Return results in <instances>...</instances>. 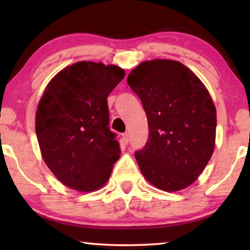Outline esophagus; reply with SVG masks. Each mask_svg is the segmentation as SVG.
<instances>
[{
	"instance_id": "1",
	"label": "esophagus",
	"mask_w": 250,
	"mask_h": 250,
	"mask_svg": "<svg viewBox=\"0 0 250 250\" xmlns=\"http://www.w3.org/2000/svg\"><path fill=\"white\" fill-rule=\"evenodd\" d=\"M122 142H124V145H128L129 143V134L128 133L122 134Z\"/></svg>"
}]
</instances>
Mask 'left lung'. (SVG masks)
Returning <instances> with one entry per match:
<instances>
[{
  "mask_svg": "<svg viewBox=\"0 0 250 250\" xmlns=\"http://www.w3.org/2000/svg\"><path fill=\"white\" fill-rule=\"evenodd\" d=\"M126 82L149 125L146 146L134 153L143 176L162 191L188 188L215 147L216 109L208 91L192 70L170 59L141 62Z\"/></svg>",
  "mask_w": 250,
  "mask_h": 250,
  "instance_id": "left-lung-1",
  "label": "left lung"
}]
</instances>
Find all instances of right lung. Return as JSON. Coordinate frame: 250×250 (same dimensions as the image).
I'll return each mask as SVG.
<instances>
[{
    "label": "right lung",
    "mask_w": 250,
    "mask_h": 250,
    "mask_svg": "<svg viewBox=\"0 0 250 250\" xmlns=\"http://www.w3.org/2000/svg\"><path fill=\"white\" fill-rule=\"evenodd\" d=\"M124 77L118 66L79 62L59 71L40 100L35 129L42 155L70 188H100L119 159L117 134L109 129L107 98Z\"/></svg>",
    "instance_id": "right-lung-1"
}]
</instances>
